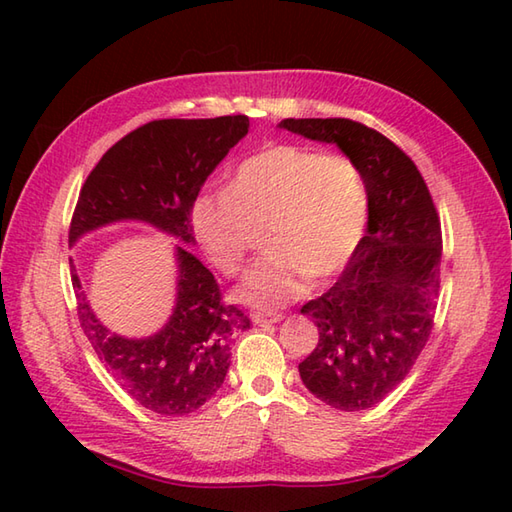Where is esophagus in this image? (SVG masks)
I'll return each instance as SVG.
<instances>
[{
    "instance_id": "34e87169",
    "label": "esophagus",
    "mask_w": 512,
    "mask_h": 512,
    "mask_svg": "<svg viewBox=\"0 0 512 512\" xmlns=\"http://www.w3.org/2000/svg\"><path fill=\"white\" fill-rule=\"evenodd\" d=\"M281 319H284V314L281 312H255L253 314V321L257 325H270V323H277Z\"/></svg>"
}]
</instances>
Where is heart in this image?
<instances>
[{"label": "heart", "mask_w": 512, "mask_h": 512, "mask_svg": "<svg viewBox=\"0 0 512 512\" xmlns=\"http://www.w3.org/2000/svg\"><path fill=\"white\" fill-rule=\"evenodd\" d=\"M369 191L361 167L343 154L275 143L235 167L226 191L202 193L191 224L206 257L226 277L242 273L264 228L268 253L250 268L237 297L273 310L314 281L345 268L365 235Z\"/></svg>", "instance_id": "1"}]
</instances>
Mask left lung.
Masks as SVG:
<instances>
[{
	"label": "left lung",
	"mask_w": 512,
	"mask_h": 512,
	"mask_svg": "<svg viewBox=\"0 0 512 512\" xmlns=\"http://www.w3.org/2000/svg\"><path fill=\"white\" fill-rule=\"evenodd\" d=\"M281 127L336 143L369 191L365 237L336 284L308 301L319 343L299 374L341 411L378 405L416 365L440 295L442 228L427 182L405 151L350 118H286Z\"/></svg>",
	"instance_id": "1"
}]
</instances>
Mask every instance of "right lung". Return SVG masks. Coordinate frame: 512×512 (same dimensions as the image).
I'll return each mask as SVG.
<instances>
[{"instance_id": "right-lung-1", "label": "right lung", "mask_w": 512, "mask_h": 512, "mask_svg": "<svg viewBox=\"0 0 512 512\" xmlns=\"http://www.w3.org/2000/svg\"><path fill=\"white\" fill-rule=\"evenodd\" d=\"M248 132V116L158 118L105 151L85 178L70 222V244L96 226L145 220L193 242L191 209L209 173ZM178 303L149 339H123L94 317L72 268L76 312L99 361L138 405L187 416L211 400L231 365V345L250 319L226 306L211 270L178 248Z\"/></svg>"}]
</instances>
